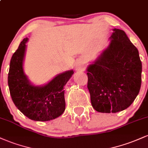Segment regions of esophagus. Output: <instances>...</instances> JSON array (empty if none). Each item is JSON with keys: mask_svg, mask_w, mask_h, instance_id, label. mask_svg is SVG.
Here are the masks:
<instances>
[{"mask_svg": "<svg viewBox=\"0 0 148 148\" xmlns=\"http://www.w3.org/2000/svg\"><path fill=\"white\" fill-rule=\"evenodd\" d=\"M83 67H84V64H83L82 61H77V62H76V64H75V69L76 71H81V69H83Z\"/></svg>", "mask_w": 148, "mask_h": 148, "instance_id": "esophagus-1", "label": "esophagus"}]
</instances>
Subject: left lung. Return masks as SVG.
Listing matches in <instances>:
<instances>
[{
	"label": "left lung",
	"instance_id": "1",
	"mask_svg": "<svg viewBox=\"0 0 148 148\" xmlns=\"http://www.w3.org/2000/svg\"><path fill=\"white\" fill-rule=\"evenodd\" d=\"M113 30L109 45L86 69L92 106L100 113L126 109L141 86L142 63L138 49L123 30Z\"/></svg>",
	"mask_w": 148,
	"mask_h": 148
}]
</instances>
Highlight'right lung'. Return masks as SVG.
I'll return each mask as SVG.
<instances>
[{"label": "right lung", "mask_w": 148, "mask_h": 148, "mask_svg": "<svg viewBox=\"0 0 148 148\" xmlns=\"http://www.w3.org/2000/svg\"><path fill=\"white\" fill-rule=\"evenodd\" d=\"M24 38L10 60L8 86L10 95L16 108L35 121H49L60 116L65 110L64 88L74 71L58 74L47 84L35 86L23 69L26 43Z\"/></svg>", "instance_id": "1"}]
</instances>
